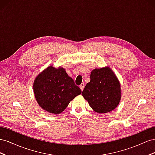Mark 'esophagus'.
<instances>
[{
	"label": "esophagus",
	"instance_id": "1",
	"mask_svg": "<svg viewBox=\"0 0 155 155\" xmlns=\"http://www.w3.org/2000/svg\"><path fill=\"white\" fill-rule=\"evenodd\" d=\"M84 83H82L81 84V86H80V89L81 90V91H83V90H84Z\"/></svg>",
	"mask_w": 155,
	"mask_h": 155
}]
</instances>
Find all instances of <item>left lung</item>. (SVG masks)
Masks as SVG:
<instances>
[{
    "label": "left lung",
    "mask_w": 155,
    "mask_h": 155,
    "mask_svg": "<svg viewBox=\"0 0 155 155\" xmlns=\"http://www.w3.org/2000/svg\"><path fill=\"white\" fill-rule=\"evenodd\" d=\"M90 107L99 114H104L116 108L121 98V84L116 75L108 66L95 69L82 93Z\"/></svg>",
    "instance_id": "1"
}]
</instances>
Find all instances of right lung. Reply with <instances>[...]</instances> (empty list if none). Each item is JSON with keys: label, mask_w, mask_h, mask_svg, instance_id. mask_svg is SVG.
<instances>
[{"label": "right lung", "mask_w": 155, "mask_h": 155, "mask_svg": "<svg viewBox=\"0 0 155 155\" xmlns=\"http://www.w3.org/2000/svg\"><path fill=\"white\" fill-rule=\"evenodd\" d=\"M35 98L45 111L59 114L82 91L74 84L64 68L48 66L36 77L33 84Z\"/></svg>", "instance_id": "1"}]
</instances>
